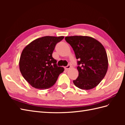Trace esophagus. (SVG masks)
<instances>
[{
  "instance_id": "esophagus-1",
  "label": "esophagus",
  "mask_w": 125,
  "mask_h": 125,
  "mask_svg": "<svg viewBox=\"0 0 125 125\" xmlns=\"http://www.w3.org/2000/svg\"><path fill=\"white\" fill-rule=\"evenodd\" d=\"M70 68H71V65H70V64H69V65H68L67 66V67H65V69L68 70V69H70Z\"/></svg>"
}]
</instances>
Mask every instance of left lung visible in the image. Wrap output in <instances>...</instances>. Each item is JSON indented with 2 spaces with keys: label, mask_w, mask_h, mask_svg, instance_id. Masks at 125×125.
<instances>
[{
  "label": "left lung",
  "mask_w": 125,
  "mask_h": 125,
  "mask_svg": "<svg viewBox=\"0 0 125 125\" xmlns=\"http://www.w3.org/2000/svg\"><path fill=\"white\" fill-rule=\"evenodd\" d=\"M78 60V77L73 83L78 88L90 90L103 80L108 69V58L104 47L96 39L87 36H66Z\"/></svg>",
  "instance_id": "1"
}]
</instances>
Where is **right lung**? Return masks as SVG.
I'll list each match as a JSON object with an SVG mask.
<instances>
[{
	"mask_svg": "<svg viewBox=\"0 0 125 125\" xmlns=\"http://www.w3.org/2000/svg\"><path fill=\"white\" fill-rule=\"evenodd\" d=\"M64 37L46 36L36 39L23 49L19 60L21 73L31 85L47 89L54 85L64 68L52 57L56 44Z\"/></svg>",
	"mask_w": 125,
	"mask_h": 125,
	"instance_id": "obj_1",
	"label": "right lung"
}]
</instances>
